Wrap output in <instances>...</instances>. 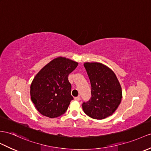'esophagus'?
I'll list each match as a JSON object with an SVG mask.
<instances>
[{
  "label": "esophagus",
  "instance_id": "34e87169",
  "mask_svg": "<svg viewBox=\"0 0 151 151\" xmlns=\"http://www.w3.org/2000/svg\"><path fill=\"white\" fill-rule=\"evenodd\" d=\"M80 99H81L80 96H78V97H75V98H74L75 100H76V101H80Z\"/></svg>",
  "mask_w": 151,
  "mask_h": 151
}]
</instances>
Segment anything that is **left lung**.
<instances>
[{
	"label": "left lung",
	"instance_id": "left-lung-1",
	"mask_svg": "<svg viewBox=\"0 0 151 151\" xmlns=\"http://www.w3.org/2000/svg\"><path fill=\"white\" fill-rule=\"evenodd\" d=\"M91 84V98L82 107L88 116L101 120L115 111L122 100V88L114 72L99 63L84 64Z\"/></svg>",
	"mask_w": 151,
	"mask_h": 151
}]
</instances>
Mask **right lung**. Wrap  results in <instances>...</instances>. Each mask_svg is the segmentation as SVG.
I'll return each instance as SVG.
<instances>
[{
  "instance_id": "obj_1",
  "label": "right lung",
  "mask_w": 151,
  "mask_h": 151,
  "mask_svg": "<svg viewBox=\"0 0 151 151\" xmlns=\"http://www.w3.org/2000/svg\"><path fill=\"white\" fill-rule=\"evenodd\" d=\"M77 62L59 57L40 70L31 86V100L42 115L56 118L67 111L73 98L68 76L78 67Z\"/></svg>"
}]
</instances>
